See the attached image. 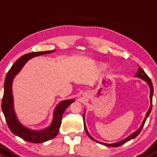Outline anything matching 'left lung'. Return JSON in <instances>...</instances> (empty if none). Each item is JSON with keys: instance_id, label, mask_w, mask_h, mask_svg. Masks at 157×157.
Listing matches in <instances>:
<instances>
[{"instance_id": "8db88e82", "label": "left lung", "mask_w": 157, "mask_h": 157, "mask_svg": "<svg viewBox=\"0 0 157 157\" xmlns=\"http://www.w3.org/2000/svg\"><path fill=\"white\" fill-rule=\"evenodd\" d=\"M136 77H139V78H141L142 80H144L146 82H147V84H148L149 87H150V99H151V106H150L148 111L147 112V113H146V115H145V118H144V121H142V125H141V127H139V130H137L136 131L134 132L133 133H132L131 135L129 136L128 137H127L126 139H124V140L122 141H120V142H116V143H113V144H107V143H103V142H98V141L95 140L94 139H93V138L91 136L90 134L89 133V132H88L87 129H86V124H85V113H86V110L84 111V114H83V123H84V128H85V130H86V134L88 135V136L93 141H94V142H98V143H100V144H104V145H106V146H108V147H118V146L121 145V144H124V143H126L127 142H128V141L131 140L132 139H135L136 137L138 135H139V133H140L141 130H142L143 126H144V123H145L146 121V119L147 118V117L149 116L150 113H151V109H152V98H153V94H154V87H153V84H152V82H151V79L149 78V77L146 75V73L144 72V71L142 69V68H140V67H139V68H138V71L136 72Z\"/></svg>"}]
</instances>
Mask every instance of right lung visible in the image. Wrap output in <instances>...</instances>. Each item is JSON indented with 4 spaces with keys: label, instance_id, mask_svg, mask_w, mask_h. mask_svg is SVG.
Here are the masks:
<instances>
[{
    "label": "right lung",
    "instance_id": "obj_1",
    "mask_svg": "<svg viewBox=\"0 0 157 157\" xmlns=\"http://www.w3.org/2000/svg\"><path fill=\"white\" fill-rule=\"evenodd\" d=\"M55 51L33 52L23 55L13 65L6 76L4 81V92L1 103V109L4 115L7 125L13 134L21 138L24 140L33 143H42L51 140L56 136L62 123L63 115L71 104L75 100H65L60 102L55 108L53 112L52 123L47 128L42 130H33L22 125L18 121L13 106V96L12 91V84L15 76L21 70L22 67L29 59L42 54L54 52Z\"/></svg>",
    "mask_w": 157,
    "mask_h": 157
}]
</instances>
